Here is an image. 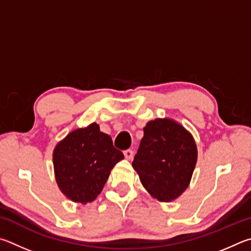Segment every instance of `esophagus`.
<instances>
[{
    "instance_id": "esophagus-1",
    "label": "esophagus",
    "mask_w": 251,
    "mask_h": 251,
    "mask_svg": "<svg viewBox=\"0 0 251 251\" xmlns=\"http://www.w3.org/2000/svg\"><path fill=\"white\" fill-rule=\"evenodd\" d=\"M123 154H125V157L126 160H131L133 157V151L132 150H126L123 152Z\"/></svg>"
}]
</instances>
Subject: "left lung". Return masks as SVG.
Listing matches in <instances>:
<instances>
[{
	"instance_id": "obj_1",
	"label": "left lung",
	"mask_w": 251,
	"mask_h": 251,
	"mask_svg": "<svg viewBox=\"0 0 251 251\" xmlns=\"http://www.w3.org/2000/svg\"><path fill=\"white\" fill-rule=\"evenodd\" d=\"M144 135L132 162L144 188L160 201L176 200L190 185L197 161L192 134L171 119H155Z\"/></svg>"
}]
</instances>
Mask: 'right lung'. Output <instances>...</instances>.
Instances as JSON below:
<instances>
[{
	"label": "right lung",
	"instance_id": "right-lung-1",
	"mask_svg": "<svg viewBox=\"0 0 251 251\" xmlns=\"http://www.w3.org/2000/svg\"><path fill=\"white\" fill-rule=\"evenodd\" d=\"M111 137L97 123L76 129L57 144L52 153L55 177L59 190L75 203L97 199L113 169L123 159Z\"/></svg>",
	"mask_w": 251,
	"mask_h": 251
}]
</instances>
